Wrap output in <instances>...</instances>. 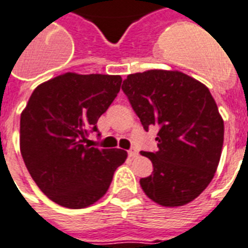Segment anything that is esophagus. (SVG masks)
<instances>
[{
    "label": "esophagus",
    "instance_id": "34e87169",
    "mask_svg": "<svg viewBox=\"0 0 248 248\" xmlns=\"http://www.w3.org/2000/svg\"><path fill=\"white\" fill-rule=\"evenodd\" d=\"M128 155H129V157H137V156H138V151L134 150V148H132V150L128 151Z\"/></svg>",
    "mask_w": 248,
    "mask_h": 248
}]
</instances>
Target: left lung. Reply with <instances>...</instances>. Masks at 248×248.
Masks as SVG:
<instances>
[{"label":"left lung","instance_id":"obj_1","mask_svg":"<svg viewBox=\"0 0 248 248\" xmlns=\"http://www.w3.org/2000/svg\"><path fill=\"white\" fill-rule=\"evenodd\" d=\"M123 92L146 132L157 126V151H142L154 171L140 180L144 193L166 207L201 195L220 160L224 122L209 88L180 73L148 70L128 75Z\"/></svg>","mask_w":248,"mask_h":248}]
</instances>
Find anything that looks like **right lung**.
Returning <instances> with one entry per match:
<instances>
[{
  "label": "right lung",
  "instance_id": "obj_1",
  "mask_svg": "<svg viewBox=\"0 0 248 248\" xmlns=\"http://www.w3.org/2000/svg\"><path fill=\"white\" fill-rule=\"evenodd\" d=\"M122 86L120 75L66 73L33 91L20 118V151L48 199L69 209L92 205L108 192L126 151L86 144Z\"/></svg>",
  "mask_w": 248,
  "mask_h": 248
}]
</instances>
